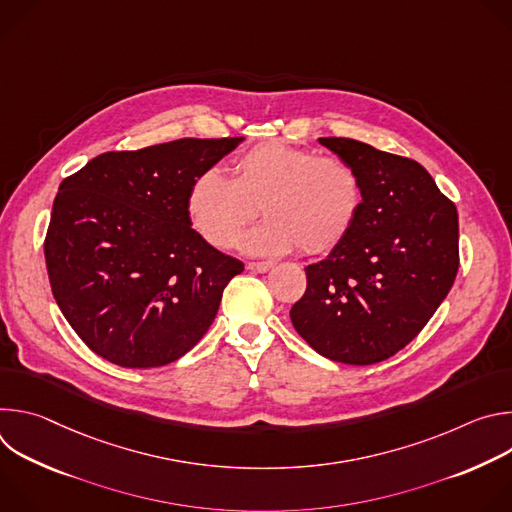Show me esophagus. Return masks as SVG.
Returning a JSON list of instances; mask_svg holds the SVG:
<instances>
[{"instance_id": "1", "label": "esophagus", "mask_w": 512, "mask_h": 512, "mask_svg": "<svg viewBox=\"0 0 512 512\" xmlns=\"http://www.w3.org/2000/svg\"><path fill=\"white\" fill-rule=\"evenodd\" d=\"M271 267H273L271 261H253V263H247V269H249V271H257V273H267Z\"/></svg>"}]
</instances>
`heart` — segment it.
Segmentation results:
<instances>
[{
  "label": "heart",
  "mask_w": 512,
  "mask_h": 512,
  "mask_svg": "<svg viewBox=\"0 0 512 512\" xmlns=\"http://www.w3.org/2000/svg\"><path fill=\"white\" fill-rule=\"evenodd\" d=\"M362 196L360 176L344 160L267 141L235 158L233 178L216 168L200 172L186 208L194 231L216 249L231 247L261 206L267 221L241 237V249L322 255L352 231Z\"/></svg>",
  "instance_id": "1"
}]
</instances>
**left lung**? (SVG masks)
Returning <instances> with one entry per match:
<instances>
[{
  "label": "left lung",
  "instance_id": "8db88e82",
  "mask_svg": "<svg viewBox=\"0 0 512 512\" xmlns=\"http://www.w3.org/2000/svg\"><path fill=\"white\" fill-rule=\"evenodd\" d=\"M318 143L358 172L364 196L346 239L306 267L289 318L322 356L375 364L407 346L452 289L458 210L409 158L348 137Z\"/></svg>",
  "mask_w": 512,
  "mask_h": 512
}]
</instances>
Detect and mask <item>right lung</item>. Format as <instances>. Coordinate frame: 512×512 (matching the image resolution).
I'll return each instance as SVG.
<instances>
[{"mask_svg":"<svg viewBox=\"0 0 512 512\" xmlns=\"http://www.w3.org/2000/svg\"><path fill=\"white\" fill-rule=\"evenodd\" d=\"M243 139L107 152L60 184L44 241L50 287L72 330L105 360L164 367L214 322L245 265L190 227L186 198Z\"/></svg>","mask_w":512,"mask_h":512,"instance_id":"1","label":"right lung"}]
</instances>
